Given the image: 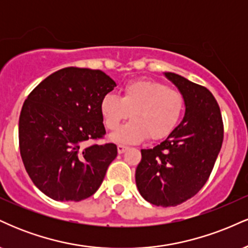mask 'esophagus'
Returning a JSON list of instances; mask_svg holds the SVG:
<instances>
[{
	"label": "esophagus",
	"instance_id": "1",
	"mask_svg": "<svg viewBox=\"0 0 248 248\" xmlns=\"http://www.w3.org/2000/svg\"><path fill=\"white\" fill-rule=\"evenodd\" d=\"M127 149H128V147L124 146V144H119V146H118V153L119 154H124Z\"/></svg>",
	"mask_w": 248,
	"mask_h": 248
}]
</instances>
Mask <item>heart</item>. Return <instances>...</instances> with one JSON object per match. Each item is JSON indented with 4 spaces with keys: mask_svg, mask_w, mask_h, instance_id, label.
<instances>
[{
    "mask_svg": "<svg viewBox=\"0 0 248 248\" xmlns=\"http://www.w3.org/2000/svg\"><path fill=\"white\" fill-rule=\"evenodd\" d=\"M183 95L155 80H134L122 87L121 96L107 93L100 113L109 130H116L131 112L132 120L110 136L118 143H138L148 135L154 140L167 136L181 119Z\"/></svg>",
    "mask_w": 248,
    "mask_h": 248,
    "instance_id": "obj_1",
    "label": "heart"
}]
</instances>
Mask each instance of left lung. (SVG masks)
<instances>
[{"mask_svg": "<svg viewBox=\"0 0 248 248\" xmlns=\"http://www.w3.org/2000/svg\"><path fill=\"white\" fill-rule=\"evenodd\" d=\"M184 99L181 124L152 149L141 150L135 171L140 195L157 206H176L193 197L211 173L224 138L223 120L212 93L172 72H164Z\"/></svg>", "mask_w": 248, "mask_h": 248, "instance_id": "obj_1", "label": "left lung"}]
</instances>
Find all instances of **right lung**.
Instances as JSON below:
<instances>
[{
	"instance_id": "obj_1",
	"label": "right lung",
	"mask_w": 248,
	"mask_h": 248,
	"mask_svg": "<svg viewBox=\"0 0 248 248\" xmlns=\"http://www.w3.org/2000/svg\"><path fill=\"white\" fill-rule=\"evenodd\" d=\"M116 86L100 70L65 67L30 93L18 122L19 150L31 181L47 197L79 202L95 193L118 155L105 135L101 98Z\"/></svg>"
}]
</instances>
